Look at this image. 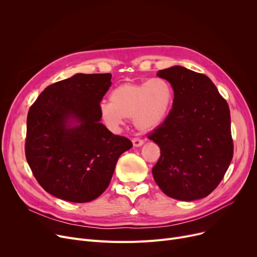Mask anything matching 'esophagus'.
Returning <instances> with one entry per match:
<instances>
[{"label":"esophagus","instance_id":"obj_1","mask_svg":"<svg viewBox=\"0 0 257 257\" xmlns=\"http://www.w3.org/2000/svg\"><path fill=\"white\" fill-rule=\"evenodd\" d=\"M132 143H133L134 147H141L144 144V141L142 139H140V138H134L132 140Z\"/></svg>","mask_w":257,"mask_h":257}]
</instances>
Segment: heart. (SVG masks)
Masks as SVG:
<instances>
[{"label":"heart","mask_w":257,"mask_h":257,"mask_svg":"<svg viewBox=\"0 0 257 257\" xmlns=\"http://www.w3.org/2000/svg\"><path fill=\"white\" fill-rule=\"evenodd\" d=\"M110 103H102L100 115L105 125L117 130L124 117H132L141 130H151L167 118L174 101V89L165 78L125 82L110 92Z\"/></svg>","instance_id":"obj_1"}]
</instances>
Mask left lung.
Returning a JSON list of instances; mask_svg holds the SVG:
<instances>
[{
	"label": "left lung",
	"mask_w": 257,
	"mask_h": 257,
	"mask_svg": "<svg viewBox=\"0 0 257 257\" xmlns=\"http://www.w3.org/2000/svg\"><path fill=\"white\" fill-rule=\"evenodd\" d=\"M156 75L172 84L174 101L167 118L148 134L160 148L154 180L171 198H204L220 184L233 156L228 104L206 75L179 65Z\"/></svg>",
	"instance_id": "obj_1"
}]
</instances>
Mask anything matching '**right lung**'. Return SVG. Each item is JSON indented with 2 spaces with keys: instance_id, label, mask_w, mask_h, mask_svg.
Here are the masks:
<instances>
[{
  "instance_id": "add662e5",
  "label": "right lung",
  "mask_w": 257,
  "mask_h": 257,
  "mask_svg": "<svg viewBox=\"0 0 257 257\" xmlns=\"http://www.w3.org/2000/svg\"><path fill=\"white\" fill-rule=\"evenodd\" d=\"M110 74H77L46 87L27 116L25 153L46 192L84 203L109 185L129 139L100 123V102L111 85ZM79 125L70 127L69 119Z\"/></svg>"
}]
</instances>
